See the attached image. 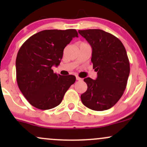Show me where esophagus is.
Returning a JSON list of instances; mask_svg holds the SVG:
<instances>
[{"label": "esophagus", "instance_id": "1", "mask_svg": "<svg viewBox=\"0 0 147 147\" xmlns=\"http://www.w3.org/2000/svg\"><path fill=\"white\" fill-rule=\"evenodd\" d=\"M76 79H77V81H82V79L80 78V77H78V76H77V77H76Z\"/></svg>", "mask_w": 147, "mask_h": 147}]
</instances>
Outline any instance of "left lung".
<instances>
[{
  "instance_id": "obj_1",
  "label": "left lung",
  "mask_w": 147,
  "mask_h": 147,
  "mask_svg": "<svg viewBox=\"0 0 147 147\" xmlns=\"http://www.w3.org/2000/svg\"><path fill=\"white\" fill-rule=\"evenodd\" d=\"M92 47L93 69L97 79H84L87 90L81 99L88 109L105 111L121 98L126 89L130 73V63L124 45L119 38L99 29L79 30Z\"/></svg>"
}]
</instances>
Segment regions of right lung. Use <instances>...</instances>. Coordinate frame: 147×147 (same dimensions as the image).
I'll list each match as a JSON object with an SVG mask.
<instances>
[{"label": "right lung", "mask_w": 147, "mask_h": 147, "mask_svg": "<svg viewBox=\"0 0 147 147\" xmlns=\"http://www.w3.org/2000/svg\"><path fill=\"white\" fill-rule=\"evenodd\" d=\"M74 37H78L75 29L43 30L30 36L18 50L16 60L18 86L36 109L56 107L75 82V76L57 75L52 69L59 65L64 48Z\"/></svg>", "instance_id": "right-lung-1"}]
</instances>
